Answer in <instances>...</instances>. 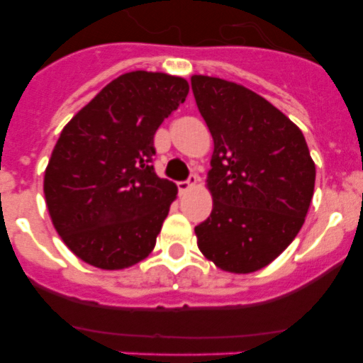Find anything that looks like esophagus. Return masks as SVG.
<instances>
[{
    "instance_id": "obj_1",
    "label": "esophagus",
    "mask_w": 363,
    "mask_h": 363,
    "mask_svg": "<svg viewBox=\"0 0 363 363\" xmlns=\"http://www.w3.org/2000/svg\"><path fill=\"white\" fill-rule=\"evenodd\" d=\"M198 182H200V176L191 174V176H189V179H185V182H179V184H178L179 192H182V194H184V192H189L192 187H194V185L198 184Z\"/></svg>"
}]
</instances>
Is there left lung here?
Masks as SVG:
<instances>
[{
	"label": "left lung",
	"mask_w": 363,
	"mask_h": 363,
	"mask_svg": "<svg viewBox=\"0 0 363 363\" xmlns=\"http://www.w3.org/2000/svg\"><path fill=\"white\" fill-rule=\"evenodd\" d=\"M191 85L214 140L213 213L194 227L198 247L227 272L259 271L306 221L316 178L309 147L284 112L243 85L211 76Z\"/></svg>",
	"instance_id": "left-lung-1"
}]
</instances>
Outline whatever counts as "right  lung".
<instances>
[{"label":"right lung","instance_id":"right-lung-1","mask_svg":"<svg viewBox=\"0 0 363 363\" xmlns=\"http://www.w3.org/2000/svg\"><path fill=\"white\" fill-rule=\"evenodd\" d=\"M187 94V79L134 70L63 127L45 169V201L54 229L85 264L118 271L154 249L178 194L154 172V134Z\"/></svg>","mask_w":363,"mask_h":363}]
</instances>
